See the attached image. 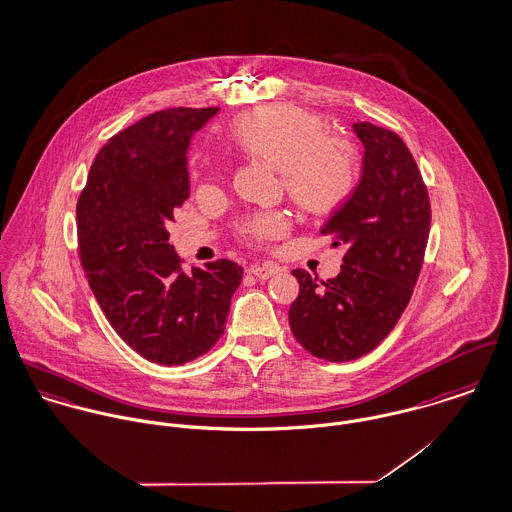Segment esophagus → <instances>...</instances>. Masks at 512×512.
<instances>
[{
    "label": "esophagus",
    "mask_w": 512,
    "mask_h": 512,
    "mask_svg": "<svg viewBox=\"0 0 512 512\" xmlns=\"http://www.w3.org/2000/svg\"><path fill=\"white\" fill-rule=\"evenodd\" d=\"M249 273L251 275H255L257 279H261V281H265V279H271V277H275L277 273H279V267L277 265H273V263H263V265H253L251 269H249Z\"/></svg>",
    "instance_id": "34e87169"
}]
</instances>
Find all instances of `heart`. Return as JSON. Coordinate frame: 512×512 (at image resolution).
<instances>
[{"instance_id":"heart-1","label":"heart","mask_w":512,"mask_h":512,"mask_svg":"<svg viewBox=\"0 0 512 512\" xmlns=\"http://www.w3.org/2000/svg\"><path fill=\"white\" fill-rule=\"evenodd\" d=\"M326 123L306 110L277 106L243 115L231 125L235 145L257 159L281 169L290 200L308 214H328L355 190L359 157L343 139L326 135ZM288 218L279 210L249 216L241 233L257 243L283 237Z\"/></svg>"}]
</instances>
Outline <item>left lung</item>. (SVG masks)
Returning <instances> with one entry per match:
<instances>
[{
  "mask_svg": "<svg viewBox=\"0 0 512 512\" xmlns=\"http://www.w3.org/2000/svg\"><path fill=\"white\" fill-rule=\"evenodd\" d=\"M365 147L361 180L322 233L345 245L336 279L304 269L288 322L296 341L326 361L373 351L395 328L418 281L430 233V198L418 165L395 131L353 123Z\"/></svg>",
  "mask_w": 512,
  "mask_h": 512,
  "instance_id": "8db88e82",
  "label": "left lung"
}]
</instances>
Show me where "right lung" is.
<instances>
[{"instance_id": "obj_1", "label": "right lung", "mask_w": 512, "mask_h": 512, "mask_svg": "<svg viewBox=\"0 0 512 512\" xmlns=\"http://www.w3.org/2000/svg\"><path fill=\"white\" fill-rule=\"evenodd\" d=\"M218 108L139 119L100 149L76 204L78 255L117 336L159 365H182L222 338L243 269L218 259L182 271L167 226L188 198L190 137Z\"/></svg>"}]
</instances>
